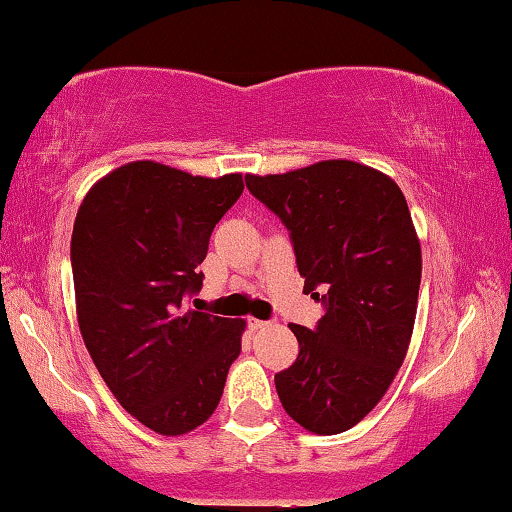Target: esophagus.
<instances>
[{
  "mask_svg": "<svg viewBox=\"0 0 512 512\" xmlns=\"http://www.w3.org/2000/svg\"><path fill=\"white\" fill-rule=\"evenodd\" d=\"M247 326H249L251 331H263V329H267V326H270V322H265V320H249Z\"/></svg>",
  "mask_w": 512,
  "mask_h": 512,
  "instance_id": "esophagus-1",
  "label": "esophagus"
}]
</instances>
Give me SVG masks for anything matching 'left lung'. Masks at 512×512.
<instances>
[{"instance_id": "8db88e82", "label": "left lung", "mask_w": 512, "mask_h": 512, "mask_svg": "<svg viewBox=\"0 0 512 512\" xmlns=\"http://www.w3.org/2000/svg\"><path fill=\"white\" fill-rule=\"evenodd\" d=\"M245 181L290 231L304 292L324 306L315 329L290 326L299 356L274 376L276 392L304 429L342 433L379 404L413 335L422 249L406 197L354 161Z\"/></svg>"}]
</instances>
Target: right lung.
Listing matches in <instances>:
<instances>
[{"mask_svg":"<svg viewBox=\"0 0 512 512\" xmlns=\"http://www.w3.org/2000/svg\"><path fill=\"white\" fill-rule=\"evenodd\" d=\"M240 174L192 177L154 161L117 167L79 206L72 276L79 329L122 408L161 435L204 424L240 354L242 320L186 311Z\"/></svg>","mask_w":512,"mask_h":512,"instance_id":"obj_1","label":"right lung"}]
</instances>
